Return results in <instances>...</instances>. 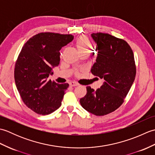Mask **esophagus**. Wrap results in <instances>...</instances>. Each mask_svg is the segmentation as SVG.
I'll return each instance as SVG.
<instances>
[{"instance_id": "34e87169", "label": "esophagus", "mask_w": 155, "mask_h": 155, "mask_svg": "<svg viewBox=\"0 0 155 155\" xmlns=\"http://www.w3.org/2000/svg\"><path fill=\"white\" fill-rule=\"evenodd\" d=\"M69 85L71 87H74V86H77V85H78V84L77 83V82L70 81L69 82Z\"/></svg>"}]
</instances>
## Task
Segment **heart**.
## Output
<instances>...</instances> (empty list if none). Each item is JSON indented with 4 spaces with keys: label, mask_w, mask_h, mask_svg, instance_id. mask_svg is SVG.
Segmentation results:
<instances>
[{
    "label": "heart",
    "mask_w": 155,
    "mask_h": 155,
    "mask_svg": "<svg viewBox=\"0 0 155 155\" xmlns=\"http://www.w3.org/2000/svg\"><path fill=\"white\" fill-rule=\"evenodd\" d=\"M77 47L79 52H91L93 47L90 41L86 37H81L77 41Z\"/></svg>",
    "instance_id": "1"
}]
</instances>
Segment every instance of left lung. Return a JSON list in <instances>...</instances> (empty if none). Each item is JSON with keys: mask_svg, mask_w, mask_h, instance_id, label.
Instances as JSON below:
<instances>
[{"mask_svg": "<svg viewBox=\"0 0 155 155\" xmlns=\"http://www.w3.org/2000/svg\"><path fill=\"white\" fill-rule=\"evenodd\" d=\"M91 37L97 53L91 71L104 83L97 90L88 86L80 103L89 113L103 116L123 104L134 83L136 67L133 51L126 41L102 32L91 34Z\"/></svg>", "mask_w": 155, "mask_h": 155, "instance_id": "8db88e82", "label": "left lung"}]
</instances>
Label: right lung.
I'll use <instances>...</instances> for the list:
<instances>
[{
	"mask_svg": "<svg viewBox=\"0 0 155 155\" xmlns=\"http://www.w3.org/2000/svg\"><path fill=\"white\" fill-rule=\"evenodd\" d=\"M72 35L41 32L26 42L15 68V81L22 100L39 114H48L61 106L68 84L47 78L60 63V51L72 41Z\"/></svg>",
	"mask_w": 155,
	"mask_h": 155,
	"instance_id": "obj_1",
	"label": "right lung"
}]
</instances>
